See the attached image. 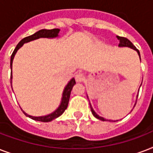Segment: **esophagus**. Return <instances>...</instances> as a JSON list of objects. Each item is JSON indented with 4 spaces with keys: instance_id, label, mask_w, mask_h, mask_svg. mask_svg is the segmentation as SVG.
<instances>
[{
    "instance_id": "esophagus-1",
    "label": "esophagus",
    "mask_w": 153,
    "mask_h": 153,
    "mask_svg": "<svg viewBox=\"0 0 153 153\" xmlns=\"http://www.w3.org/2000/svg\"><path fill=\"white\" fill-rule=\"evenodd\" d=\"M75 79L77 82H81L85 80V75L82 73H78L75 76Z\"/></svg>"
}]
</instances>
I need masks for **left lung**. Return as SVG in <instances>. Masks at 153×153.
Segmentation results:
<instances>
[{"instance_id":"8db88e82","label":"left lung","mask_w":153,"mask_h":153,"mask_svg":"<svg viewBox=\"0 0 153 153\" xmlns=\"http://www.w3.org/2000/svg\"><path fill=\"white\" fill-rule=\"evenodd\" d=\"M117 37L118 38V40L120 41V43H119L120 47H129V48H133V49H135V50L137 51V53L139 54L140 58V55L139 50H138V49H137V48H136L134 45H133V44H132V42H131V41L128 40V39L125 38V37H123V36H117ZM89 105H90V104H89ZM90 108H91L92 113H93V115L96 117V118H97V119L100 120H103V121L106 120V119H105V118H103V117H100L99 115H97L95 112H94V110H93V107L91 106V105H90ZM109 121H110V120H109Z\"/></svg>"}]
</instances>
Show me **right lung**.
<instances>
[{"mask_svg": "<svg viewBox=\"0 0 153 153\" xmlns=\"http://www.w3.org/2000/svg\"><path fill=\"white\" fill-rule=\"evenodd\" d=\"M60 32V29L59 28H53V29H41L40 31L36 32L34 34L31 35V36H26L25 38H23L21 40L17 45L15 48L14 51L12 53L11 59H10V67H11L12 70V65H13V60L14 56L16 54V53L17 52L19 48H21V46L23 45L25 43H27V42H29V41H33V40H36V39L41 38V37H47V38H53V37H56V36H58V33ZM11 87H12V71H11ZM76 84V80L74 78H73L72 80L68 82V84L66 85V87L65 88V90L63 92V97H62V100H61V103H60V105L59 106L57 109L56 110L55 112H53V113H51L49 115H47V116H44V117H32V116H29L27 113L24 112L25 116L28 117L29 118L34 120H38V121L41 122H49L57 118L58 117H60V115L63 114V112L65 111V109L68 107V101H69V98H70V94L71 91L73 89V87L74 86V85Z\"/></svg>", "mask_w": 153, "mask_h": 153, "instance_id": "obj_1", "label": "right lung"}]
</instances>
